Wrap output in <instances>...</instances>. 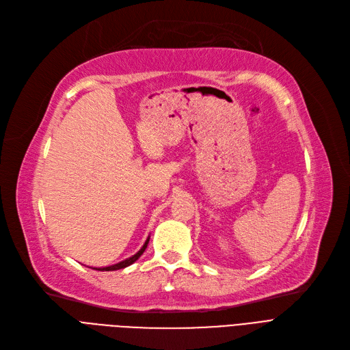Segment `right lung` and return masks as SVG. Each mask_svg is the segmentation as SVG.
<instances>
[{"instance_id":"obj_1","label":"right lung","mask_w":350,"mask_h":350,"mask_svg":"<svg viewBox=\"0 0 350 350\" xmlns=\"http://www.w3.org/2000/svg\"><path fill=\"white\" fill-rule=\"evenodd\" d=\"M149 240H150V237L147 238L146 243L143 244V247H142L135 255H132L131 258H127V260H124V261H120V262H118V264H115V265L103 267V268H94V269H98V271H116V269H122V268H126V267H129V265H132L135 261H137V260L140 258V255H142V254L144 252V250L147 248V244H149Z\"/></svg>"}]
</instances>
